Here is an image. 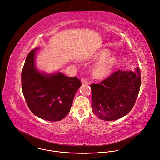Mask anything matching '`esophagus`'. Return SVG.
<instances>
[{
	"label": "esophagus",
	"instance_id": "obj_1",
	"mask_svg": "<svg viewBox=\"0 0 160 160\" xmlns=\"http://www.w3.org/2000/svg\"><path fill=\"white\" fill-rule=\"evenodd\" d=\"M81 80H82V84H88L89 83L88 81L86 78H82Z\"/></svg>",
	"mask_w": 160,
	"mask_h": 160
}]
</instances>
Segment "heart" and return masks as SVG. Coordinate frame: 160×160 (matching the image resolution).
Segmentation results:
<instances>
[{"label": "heart", "instance_id": "1", "mask_svg": "<svg viewBox=\"0 0 160 160\" xmlns=\"http://www.w3.org/2000/svg\"><path fill=\"white\" fill-rule=\"evenodd\" d=\"M108 51L101 50L99 51L95 56V59L101 60L95 66L93 70V75L98 78L106 77L112 72L115 67L117 59L114 56H109Z\"/></svg>", "mask_w": 160, "mask_h": 160}]
</instances>
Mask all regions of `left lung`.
Listing matches in <instances>:
<instances>
[{
  "mask_svg": "<svg viewBox=\"0 0 160 160\" xmlns=\"http://www.w3.org/2000/svg\"><path fill=\"white\" fill-rule=\"evenodd\" d=\"M141 82V72L138 67L134 72L118 70L99 83H92L93 112L106 121L125 116L135 103Z\"/></svg>",
  "mask_w": 160,
  "mask_h": 160,
  "instance_id": "8db88e82",
  "label": "left lung"
}]
</instances>
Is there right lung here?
I'll list each match as a JSON object with an SVG mask.
<instances>
[{"label": "right lung", "instance_id": "1", "mask_svg": "<svg viewBox=\"0 0 160 160\" xmlns=\"http://www.w3.org/2000/svg\"><path fill=\"white\" fill-rule=\"evenodd\" d=\"M36 48L28 54L21 73L22 91L30 111L48 121L63 119L70 112L74 96L82 85L77 77L58 72L40 73L35 65Z\"/></svg>", "mask_w": 160, "mask_h": 160}]
</instances>
